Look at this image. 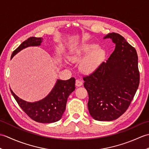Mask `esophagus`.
I'll return each instance as SVG.
<instances>
[{
  "label": "esophagus",
  "mask_w": 149,
  "mask_h": 149,
  "mask_svg": "<svg viewBox=\"0 0 149 149\" xmlns=\"http://www.w3.org/2000/svg\"><path fill=\"white\" fill-rule=\"evenodd\" d=\"M82 84H83V81L79 79H77L75 81V85H76L77 86H82Z\"/></svg>",
  "instance_id": "1"
}]
</instances>
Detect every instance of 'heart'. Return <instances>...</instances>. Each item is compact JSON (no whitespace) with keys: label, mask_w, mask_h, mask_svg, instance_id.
I'll return each mask as SVG.
<instances>
[{"label":"heart","mask_w":149,"mask_h":149,"mask_svg":"<svg viewBox=\"0 0 149 149\" xmlns=\"http://www.w3.org/2000/svg\"><path fill=\"white\" fill-rule=\"evenodd\" d=\"M86 55L81 61L80 68L84 72L90 73L97 69L102 63L105 58L106 52L95 43H87L75 49L68 58L69 61L76 62L80 61Z\"/></svg>","instance_id":"heart-1"}]
</instances>
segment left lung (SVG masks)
Here are the masks:
<instances>
[{
	"label": "left lung",
	"instance_id": "8db88e82",
	"mask_svg": "<svg viewBox=\"0 0 149 149\" xmlns=\"http://www.w3.org/2000/svg\"><path fill=\"white\" fill-rule=\"evenodd\" d=\"M115 49L106 62L83 77L90 115L99 121H111L130 106L140 84L136 50L118 33H109Z\"/></svg>",
	"mask_w": 149,
	"mask_h": 149
}]
</instances>
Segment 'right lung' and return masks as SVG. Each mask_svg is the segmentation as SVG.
I'll use <instances>...</instances> for the list:
<instances>
[{
    "label": "right lung",
    "instance_id": "obj_1",
    "mask_svg": "<svg viewBox=\"0 0 149 149\" xmlns=\"http://www.w3.org/2000/svg\"><path fill=\"white\" fill-rule=\"evenodd\" d=\"M42 42V38H29L14 50L11 58L22 49L30 46H39ZM75 83L74 77L66 81L57 80L55 86L48 95L34 102H29L20 99L10 90L19 106L31 119L40 123H53L61 118L65 111L68 97L75 90Z\"/></svg>",
    "mask_w": 149,
    "mask_h": 149
}]
</instances>
